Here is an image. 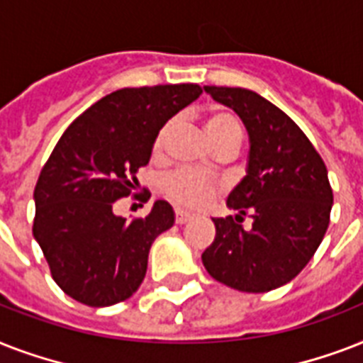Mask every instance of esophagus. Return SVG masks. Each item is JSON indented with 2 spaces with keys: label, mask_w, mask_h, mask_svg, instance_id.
Masks as SVG:
<instances>
[{
  "label": "esophagus",
  "mask_w": 363,
  "mask_h": 363,
  "mask_svg": "<svg viewBox=\"0 0 363 363\" xmlns=\"http://www.w3.org/2000/svg\"><path fill=\"white\" fill-rule=\"evenodd\" d=\"M192 218V215L188 213V211H182V209H177L175 211V222L177 224H184Z\"/></svg>",
  "instance_id": "1"
}]
</instances>
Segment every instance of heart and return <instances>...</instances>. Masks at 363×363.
I'll return each mask as SVG.
<instances>
[{"label": "heart", "mask_w": 363, "mask_h": 363, "mask_svg": "<svg viewBox=\"0 0 363 363\" xmlns=\"http://www.w3.org/2000/svg\"><path fill=\"white\" fill-rule=\"evenodd\" d=\"M171 130V122L162 125L154 139V152H162L165 137ZM205 131L215 148L235 145L242 141V124L230 111H213L205 118ZM162 194L165 198L181 207H201L216 192V182L207 175L190 169H177L162 179Z\"/></svg>", "instance_id": "b5f03b06"}]
</instances>
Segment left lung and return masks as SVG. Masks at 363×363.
<instances>
[{
  "mask_svg": "<svg viewBox=\"0 0 363 363\" xmlns=\"http://www.w3.org/2000/svg\"><path fill=\"white\" fill-rule=\"evenodd\" d=\"M233 109L250 139L247 175L228 196L235 216L213 218L201 254L209 275L241 292H269L309 264L330 224L333 192L320 154L277 105L247 88L205 86ZM248 214L253 226L242 228Z\"/></svg>",
  "mask_w": 363,
  "mask_h": 363,
  "instance_id": "8db88e82",
  "label": "left lung"
}]
</instances>
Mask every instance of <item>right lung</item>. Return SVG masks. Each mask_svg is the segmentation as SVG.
Here are the masks:
<instances>
[{
    "label": "right lung",
    "mask_w": 363,
    "mask_h": 363,
    "mask_svg": "<svg viewBox=\"0 0 363 363\" xmlns=\"http://www.w3.org/2000/svg\"><path fill=\"white\" fill-rule=\"evenodd\" d=\"M199 94L201 86L190 82L122 88L96 101L60 137L33 192V238L69 298L109 307L141 286L148 250L173 226L175 213L158 199L147 216L125 220L113 205L131 194L162 125Z\"/></svg>",
    "instance_id": "right-lung-1"
}]
</instances>
